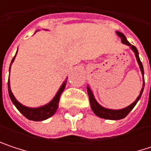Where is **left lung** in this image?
<instances>
[{
	"label": "left lung",
	"instance_id": "obj_1",
	"mask_svg": "<svg viewBox=\"0 0 151 151\" xmlns=\"http://www.w3.org/2000/svg\"><path fill=\"white\" fill-rule=\"evenodd\" d=\"M116 33H117V35L121 37L122 43L123 45H129L133 50H134L135 55H136V60H137V62H138V64H139V65H140L141 72H142V75H143V74H144L143 66H142V62H141V60H140V58H139L138 50H137V49L136 48V46L132 45L126 39L125 36H124L122 33L118 32V31H117ZM86 88H87V93H88V96H89V100H90L91 107H92L93 111L94 112V114H95L96 115H98V116L101 117V118H104V119H107V120H120V119H123L124 117H126V116L129 114V112L134 108V106L136 105L137 101H138L139 99L141 98L142 93V92H143L144 84H143L142 89V91H141V93H140V95L137 97L136 101L133 102L130 106H127V107H125V108H123V109H121V110H112V109H107V108H105V107L101 106L100 105V104L96 101V100L94 99V96H93V94L91 89L89 88V86H87Z\"/></svg>",
	"mask_w": 151,
	"mask_h": 151
}]
</instances>
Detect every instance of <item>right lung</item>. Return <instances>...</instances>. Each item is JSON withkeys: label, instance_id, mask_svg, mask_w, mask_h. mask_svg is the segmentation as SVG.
Segmentation results:
<instances>
[{"label": "right lung", "instance_id": "right-lung-1", "mask_svg": "<svg viewBox=\"0 0 151 151\" xmlns=\"http://www.w3.org/2000/svg\"><path fill=\"white\" fill-rule=\"evenodd\" d=\"M16 55V54H15ZM15 57L13 58L12 59V62L14 61L15 59ZM11 62V63H12ZM11 65V64H10ZM9 71H10V68H9ZM65 85H66V81L64 82V84L62 85V86L60 87V89L58 90V93L56 94V96L53 98V100L47 105L44 106H41V107H37V108H29V107H27L25 106L22 105L20 102H18L15 98L14 97L11 90H10V86H9V79L8 81V89H9V97L12 101V102L14 103V105L16 106V108L29 120H31V121H36V122H38V121H44L46 120L48 118H50V116H52L58 107V102H59V99H60V95L61 93H63L65 87Z\"/></svg>", "mask_w": 151, "mask_h": 151}]
</instances>
